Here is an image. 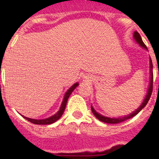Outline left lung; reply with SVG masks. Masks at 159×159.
Masks as SVG:
<instances>
[{"label": "left lung", "instance_id": "8db88e82", "mask_svg": "<svg viewBox=\"0 0 159 159\" xmlns=\"http://www.w3.org/2000/svg\"><path fill=\"white\" fill-rule=\"evenodd\" d=\"M133 37H134V40H135L136 42H137L138 44L141 46V47H142L143 48L148 50L146 45L144 44L142 38H141L140 34L138 33V31H134ZM152 68H153V65H152V59H151V57H150V75H151L150 83H149L148 92H147L146 96H145V98L144 99L143 102H142V104L140 105V107H139V108H138L137 109L134 111H133L132 113L129 114V115H125V116H124V117H120V118H108V117H105V116H104V115H100L99 113H98V112L94 109V108L92 107V105H91V111H92V113L94 114V116H95L96 118L99 120V121H102V122L108 123V124H118V123L121 122V121H126L127 119H129V118L135 116V115H137V114L139 113V112L140 111L142 108H145V105H146L147 103L148 102L149 99H150L151 95H152V90H153V72H152Z\"/></svg>", "mask_w": 159, "mask_h": 159}]
</instances>
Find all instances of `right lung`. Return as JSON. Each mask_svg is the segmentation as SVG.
<instances>
[{"instance_id":"obj_1","label":"right lung","mask_w":159,"mask_h":159,"mask_svg":"<svg viewBox=\"0 0 159 159\" xmlns=\"http://www.w3.org/2000/svg\"><path fill=\"white\" fill-rule=\"evenodd\" d=\"M78 85V82L75 83V84H74L73 85H72L71 87L67 91V92L65 93V96H64L63 102H62L61 105L60 109H59V111L57 112V113L54 114V115H52V116L45 118V119H32V118L25 117L24 115H22V117H24L25 119H27L28 121H30V122L33 123V124H36V125H50V124H52V123H54L56 121H57V120L62 116L64 111H65V107H66L67 102H68V98H69V96L72 93V91L75 90V88H76Z\"/></svg>"}]
</instances>
